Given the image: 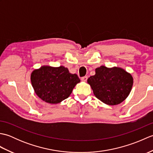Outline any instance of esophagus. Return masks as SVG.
Instances as JSON below:
<instances>
[{"mask_svg": "<svg viewBox=\"0 0 153 153\" xmlns=\"http://www.w3.org/2000/svg\"><path fill=\"white\" fill-rule=\"evenodd\" d=\"M87 78H88V77H87V76H84V77H82V82H86V81L87 80Z\"/></svg>", "mask_w": 153, "mask_h": 153, "instance_id": "1", "label": "esophagus"}]
</instances>
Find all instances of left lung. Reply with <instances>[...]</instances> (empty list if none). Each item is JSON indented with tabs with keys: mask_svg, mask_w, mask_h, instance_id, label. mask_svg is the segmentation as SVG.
Returning <instances> with one entry per match:
<instances>
[{
	"mask_svg": "<svg viewBox=\"0 0 153 153\" xmlns=\"http://www.w3.org/2000/svg\"><path fill=\"white\" fill-rule=\"evenodd\" d=\"M87 83L97 99L106 105H116L128 97L134 79L122 68L101 66L96 68L95 75L89 77Z\"/></svg>",
	"mask_w": 153,
	"mask_h": 153,
	"instance_id": "left-lung-1",
	"label": "left lung"
}]
</instances>
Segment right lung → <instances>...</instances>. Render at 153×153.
<instances>
[{
  "label": "right lung",
  "instance_id": "add662e5",
  "mask_svg": "<svg viewBox=\"0 0 153 153\" xmlns=\"http://www.w3.org/2000/svg\"><path fill=\"white\" fill-rule=\"evenodd\" d=\"M31 82L40 99L48 103L57 104L68 98L80 79L77 74H70L67 68L45 66L33 71Z\"/></svg>",
  "mask_w": 153,
  "mask_h": 153
}]
</instances>
